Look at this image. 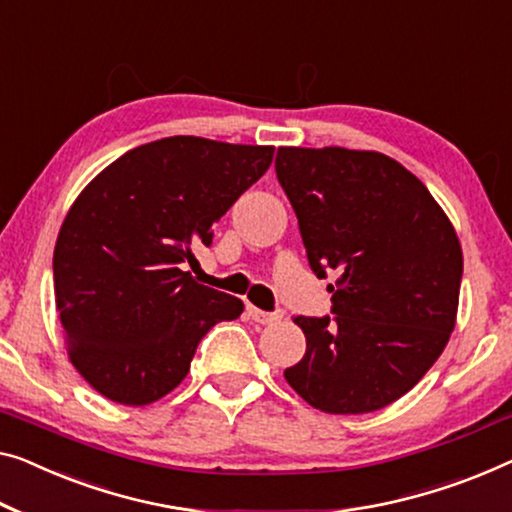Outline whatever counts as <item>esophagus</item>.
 Listing matches in <instances>:
<instances>
[{"mask_svg": "<svg viewBox=\"0 0 512 512\" xmlns=\"http://www.w3.org/2000/svg\"><path fill=\"white\" fill-rule=\"evenodd\" d=\"M246 310H248V315H250V319H253V322H257V324H276V322H280L282 319V312L278 310V312H264V310H259V308H255V305H246Z\"/></svg>", "mask_w": 512, "mask_h": 512, "instance_id": "1", "label": "esophagus"}]
</instances>
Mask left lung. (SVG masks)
<instances>
[{"label":"left lung","instance_id":"left-lung-1","mask_svg":"<svg viewBox=\"0 0 512 512\" xmlns=\"http://www.w3.org/2000/svg\"><path fill=\"white\" fill-rule=\"evenodd\" d=\"M310 269L335 273L333 319L296 317L305 356L287 384L326 414H368L402 398L455 329L462 248L421 179L379 151L280 147Z\"/></svg>","mask_w":512,"mask_h":512}]
</instances>
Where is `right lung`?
I'll return each mask as SVG.
<instances>
[{"mask_svg":"<svg viewBox=\"0 0 512 512\" xmlns=\"http://www.w3.org/2000/svg\"><path fill=\"white\" fill-rule=\"evenodd\" d=\"M271 160L273 147L163 137L114 160L68 209L52 257L55 301L68 358L103 398L160 400L211 326L241 315V299L183 266Z\"/></svg>","mask_w":512,"mask_h":512,"instance_id":"right-lung-1","label":"right lung"}]
</instances>
